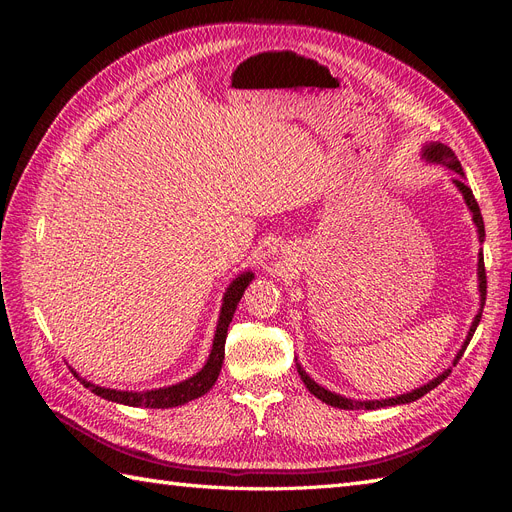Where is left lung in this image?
Wrapping results in <instances>:
<instances>
[{
    "label": "left lung",
    "mask_w": 512,
    "mask_h": 512,
    "mask_svg": "<svg viewBox=\"0 0 512 512\" xmlns=\"http://www.w3.org/2000/svg\"><path fill=\"white\" fill-rule=\"evenodd\" d=\"M421 158H423L425 162H429V164H440V166H446L448 170H453V173H455L453 185L461 192L463 200H466V205H468V209H470V213H472V222H474V226H476L478 243H483V241H485L483 215H480V209H478V203H476V198H474L472 190L466 185V173H463V168H461L457 156L453 153V149L442 145V143H427V145H423ZM476 273H478L480 309H478V314H476L474 320H472V327H470V331H468V335H466V342H463V346L459 348L457 356L453 359V365H457V361L461 359L463 352H466V348H468V344H470V339H472V335H474V331H476V327H478V322H480V316H483V305H485V297H487V275H485L483 250L478 252V269H476ZM451 369H453V367L444 369L440 376L429 380V382L423 384V386H418V389H414V391H410V393L395 395V397H389V399H365V401H361V399H350V397H344V395H339V393H333V391H329V389H324V386H320L316 380H312V378L307 376V371L301 367V363H297V371H299V376H301L303 384L307 386V391L312 393L314 397H318L320 401H324V404H329V406L339 408V410H361V408H365V410H378V408H386V406L410 404V401L421 399V397L427 395L431 389H436V386H438L448 374H451Z\"/></svg>",
    "instance_id": "1"
}]
</instances>
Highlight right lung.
<instances>
[{
	"instance_id": "obj_1",
	"label": "right lung",
	"mask_w": 512,
	"mask_h": 512,
	"mask_svg": "<svg viewBox=\"0 0 512 512\" xmlns=\"http://www.w3.org/2000/svg\"><path fill=\"white\" fill-rule=\"evenodd\" d=\"M252 280H254V273L243 271L228 284L222 299V309H220L218 327H215L209 359L203 365V369H200L192 378L181 380L170 386H162V389H151V391H117V389H106V386H98L94 382L81 378L74 369L72 374L81 380L85 389L96 393L98 397L115 401V404H123V406H134V408H175V406L188 404L192 399L203 397L220 376L222 363H224V344L228 335V324L232 322V314H235L243 292L247 286H250Z\"/></svg>"
}]
</instances>
